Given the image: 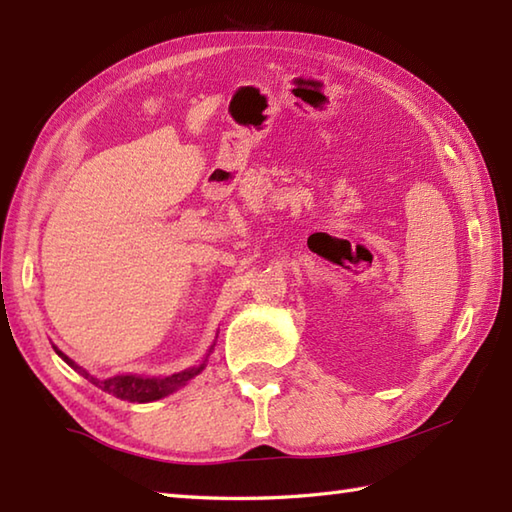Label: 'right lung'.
I'll use <instances>...</instances> for the list:
<instances>
[{"mask_svg":"<svg viewBox=\"0 0 512 512\" xmlns=\"http://www.w3.org/2000/svg\"><path fill=\"white\" fill-rule=\"evenodd\" d=\"M213 350V347H211ZM54 352H57L65 363H68L72 369H76L81 376H85L90 380L92 385L101 387L107 394H112L121 400H129V402H151V400H160L173 391L180 389L182 385H187L193 376H198L204 365H206V358L202 361V365L198 367H189L184 369V372L178 374H171L165 378H145V376H134V374H123V376H112V378H94L92 374L85 372L83 367L76 365L70 356H65L63 352H59L57 347H54Z\"/></svg>","mask_w":512,"mask_h":512,"instance_id":"1","label":"right lung"}]
</instances>
